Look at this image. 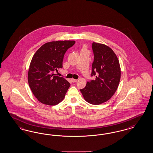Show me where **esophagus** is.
<instances>
[{
    "label": "esophagus",
    "instance_id": "esophagus-1",
    "mask_svg": "<svg viewBox=\"0 0 153 153\" xmlns=\"http://www.w3.org/2000/svg\"><path fill=\"white\" fill-rule=\"evenodd\" d=\"M71 80H72V82H76L77 81V79H72Z\"/></svg>",
    "mask_w": 153,
    "mask_h": 153
}]
</instances>
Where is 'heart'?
Returning a JSON list of instances; mask_svg holds the SVG:
<instances>
[{
  "instance_id": "obj_1",
  "label": "heart",
  "mask_w": 153,
  "mask_h": 153,
  "mask_svg": "<svg viewBox=\"0 0 153 153\" xmlns=\"http://www.w3.org/2000/svg\"><path fill=\"white\" fill-rule=\"evenodd\" d=\"M83 50H85V49H83Z\"/></svg>"
}]
</instances>
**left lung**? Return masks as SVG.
<instances>
[{"mask_svg":"<svg viewBox=\"0 0 153 153\" xmlns=\"http://www.w3.org/2000/svg\"><path fill=\"white\" fill-rule=\"evenodd\" d=\"M94 60L91 76L95 79L87 82L80 91L86 102L99 105L107 102L116 93L120 79V62L115 53L105 44L94 42Z\"/></svg>","mask_w":153,"mask_h":153,"instance_id":"1","label":"left lung"}]
</instances>
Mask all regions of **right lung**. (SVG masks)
I'll return each mask as SVG.
<instances>
[{
    "instance_id": "right-lung-1",
    "label": "right lung",
    "mask_w": 153,
    "mask_h": 153,
    "mask_svg": "<svg viewBox=\"0 0 153 153\" xmlns=\"http://www.w3.org/2000/svg\"><path fill=\"white\" fill-rule=\"evenodd\" d=\"M74 40L46 42L34 54L28 71V82L33 95L44 104L55 105L62 102L70 83L54 72L62 68L65 53Z\"/></svg>"
}]
</instances>
